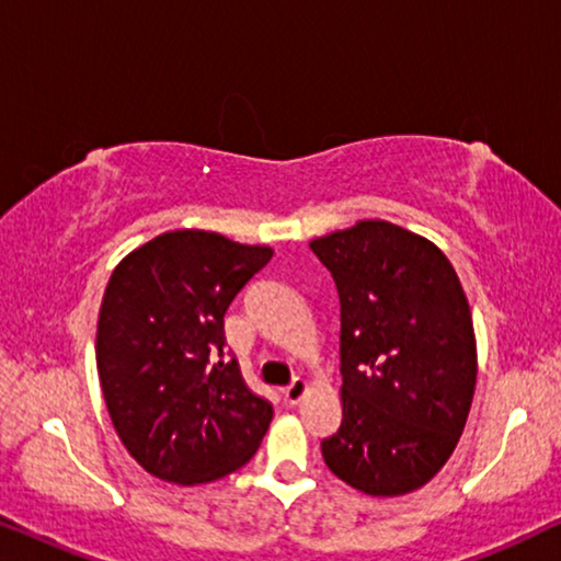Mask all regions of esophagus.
Masks as SVG:
<instances>
[{"mask_svg":"<svg viewBox=\"0 0 561 561\" xmlns=\"http://www.w3.org/2000/svg\"><path fill=\"white\" fill-rule=\"evenodd\" d=\"M306 390H309V386H306L304 378H296L290 386L283 388V401H286L288 405H296L301 398L306 396Z\"/></svg>","mask_w":561,"mask_h":561,"instance_id":"34e87169","label":"esophagus"}]
</instances>
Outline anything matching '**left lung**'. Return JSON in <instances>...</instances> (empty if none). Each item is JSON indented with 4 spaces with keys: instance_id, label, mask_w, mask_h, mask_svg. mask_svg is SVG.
<instances>
[{
    "instance_id": "left-lung-1",
    "label": "left lung",
    "mask_w": 561,
    "mask_h": 561,
    "mask_svg": "<svg viewBox=\"0 0 561 561\" xmlns=\"http://www.w3.org/2000/svg\"><path fill=\"white\" fill-rule=\"evenodd\" d=\"M309 248L336 283L342 324V424L321 455L359 493H413L447 465L478 382L462 283L434 242L382 219Z\"/></svg>"
}]
</instances>
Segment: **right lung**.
<instances>
[{
  "label": "right lung",
  "instance_id": "right-lung-1",
  "mask_svg": "<svg viewBox=\"0 0 561 561\" xmlns=\"http://www.w3.org/2000/svg\"><path fill=\"white\" fill-rule=\"evenodd\" d=\"M265 244L173 229L114 267L96 324V370L119 442L175 485L240 470L271 426L273 405L225 359V313L271 263Z\"/></svg>",
  "mask_w": 561,
  "mask_h": 561
}]
</instances>
